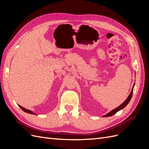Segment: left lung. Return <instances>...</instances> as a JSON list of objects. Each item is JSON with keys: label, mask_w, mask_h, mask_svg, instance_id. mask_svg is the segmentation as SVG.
Wrapping results in <instances>:
<instances>
[{"label": "left lung", "mask_w": 149, "mask_h": 149, "mask_svg": "<svg viewBox=\"0 0 149 149\" xmlns=\"http://www.w3.org/2000/svg\"><path fill=\"white\" fill-rule=\"evenodd\" d=\"M134 86H133V88H132V89L131 92H130V94H129V96H128V97H127V99H126V100H125L123 104H122L121 105H120L119 107H116V109H113L112 111H111L110 112H109V113H108V114L104 115L103 117H109V116H112V115H114V114H115L117 112H118L119 111H120V110H121V109H123V108H124L127 105V104L129 102V101H130V100H131V97H132V96L133 89H134Z\"/></svg>", "instance_id": "obj_1"}]
</instances>
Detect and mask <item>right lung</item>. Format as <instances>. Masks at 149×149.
Instances as JSON below:
<instances>
[{
	"instance_id": "obj_1",
	"label": "right lung",
	"mask_w": 149,
	"mask_h": 149,
	"mask_svg": "<svg viewBox=\"0 0 149 149\" xmlns=\"http://www.w3.org/2000/svg\"><path fill=\"white\" fill-rule=\"evenodd\" d=\"M19 107L21 108V109L23 110L24 112H27V113H29V114H35L33 112H31V111H30V110H28V109H25L24 107H22L21 106H19Z\"/></svg>"
}]
</instances>
